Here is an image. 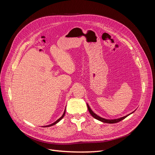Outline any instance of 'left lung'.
Wrapping results in <instances>:
<instances>
[{
  "instance_id": "8db88e82",
  "label": "left lung",
  "mask_w": 155,
  "mask_h": 155,
  "mask_svg": "<svg viewBox=\"0 0 155 155\" xmlns=\"http://www.w3.org/2000/svg\"><path fill=\"white\" fill-rule=\"evenodd\" d=\"M87 105L88 110L89 112H90V114L94 117V118L96 119V120H97L102 121V122L107 123V124H115V123H118V122H119V121H121V120H123L124 119H125V118H127V117L129 115H130V114L133 113V112L132 113H130V114H128V115H127V116H124V117H121V118H118V119L108 120V119L103 118H101V117H100V116H97L96 114H95L94 112L91 110V109L90 108V107H89V105H88V104H87Z\"/></svg>"
}]
</instances>
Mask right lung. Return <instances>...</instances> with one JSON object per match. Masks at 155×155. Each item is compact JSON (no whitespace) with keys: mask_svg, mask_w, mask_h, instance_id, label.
I'll return each mask as SVG.
<instances>
[{"mask_svg":"<svg viewBox=\"0 0 155 155\" xmlns=\"http://www.w3.org/2000/svg\"><path fill=\"white\" fill-rule=\"evenodd\" d=\"M65 109H66V108H65ZM64 109V113H63V114L62 115V116L61 117V118H59L57 121H55V122L54 123H53V124H50V125H46V126H44L43 127H50V126H52V125H55L56 124H57V123H58L59 122V121L61 120L63 118V117H64V114H65V112H66V110H65Z\"/></svg>","mask_w":155,"mask_h":155,"instance_id":"right-lung-1","label":"right lung"}]
</instances>
